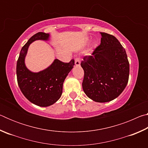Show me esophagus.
<instances>
[{
    "label": "esophagus",
    "instance_id": "1",
    "mask_svg": "<svg viewBox=\"0 0 148 148\" xmlns=\"http://www.w3.org/2000/svg\"><path fill=\"white\" fill-rule=\"evenodd\" d=\"M75 64L76 65V66H79L80 64V59L79 57H76V58H75Z\"/></svg>",
    "mask_w": 148,
    "mask_h": 148
}]
</instances>
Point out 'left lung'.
Returning <instances> with one entry per match:
<instances>
[{
  "label": "left lung",
  "instance_id": "left-lung-1",
  "mask_svg": "<svg viewBox=\"0 0 148 148\" xmlns=\"http://www.w3.org/2000/svg\"><path fill=\"white\" fill-rule=\"evenodd\" d=\"M101 44L81 62L85 93L98 102L117 98L129 81V62L125 49L113 35L101 32Z\"/></svg>",
  "mask_w": 148,
  "mask_h": 148
}]
</instances>
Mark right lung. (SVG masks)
<instances>
[{"instance_id":"add662e5","label":"right lung","mask_w":148,"mask_h":148,"mask_svg":"<svg viewBox=\"0 0 148 148\" xmlns=\"http://www.w3.org/2000/svg\"><path fill=\"white\" fill-rule=\"evenodd\" d=\"M49 34L39 32L34 34L24 45L17 61V84L22 93L32 103L46 107L54 104L61 97L62 84L74 65V60L64 62L56 59L44 71L34 73L25 65V57L30 44L36 40H47Z\"/></svg>"}]
</instances>
